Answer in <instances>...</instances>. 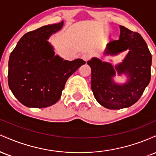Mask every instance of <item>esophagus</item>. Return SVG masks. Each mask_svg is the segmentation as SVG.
Listing matches in <instances>:
<instances>
[{"mask_svg":"<svg viewBox=\"0 0 156 156\" xmlns=\"http://www.w3.org/2000/svg\"><path fill=\"white\" fill-rule=\"evenodd\" d=\"M90 58H91V54H90V53H83V54L81 55V58L83 60L85 61V62H87V61L90 59Z\"/></svg>","mask_w":156,"mask_h":156,"instance_id":"obj_1","label":"esophagus"}]
</instances>
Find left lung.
Wrapping results in <instances>:
<instances>
[{
    "mask_svg": "<svg viewBox=\"0 0 156 156\" xmlns=\"http://www.w3.org/2000/svg\"><path fill=\"white\" fill-rule=\"evenodd\" d=\"M118 40H112L104 55H115L128 50L124 60L115 67L112 64L92 58L87 62L92 69L91 88L97 101L108 109L128 108L139 101L151 78L152 55L145 41L136 32L119 26ZM126 74L129 79L123 84H116L112 77Z\"/></svg>",
    "mask_w": 156,
    "mask_h": 156,
    "instance_id": "obj_1",
    "label": "left lung"
}]
</instances>
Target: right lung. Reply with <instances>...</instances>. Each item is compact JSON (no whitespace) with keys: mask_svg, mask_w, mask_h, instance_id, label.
<instances>
[{"mask_svg":"<svg viewBox=\"0 0 156 156\" xmlns=\"http://www.w3.org/2000/svg\"><path fill=\"white\" fill-rule=\"evenodd\" d=\"M63 25L62 21L28 32L11 53L9 87L15 98L27 107L46 108L55 104L68 78L86 63L80 58L67 61L55 55L48 39Z\"/></svg>","mask_w":156,"mask_h":156,"instance_id":"1","label":"right lung"}]
</instances>
